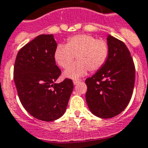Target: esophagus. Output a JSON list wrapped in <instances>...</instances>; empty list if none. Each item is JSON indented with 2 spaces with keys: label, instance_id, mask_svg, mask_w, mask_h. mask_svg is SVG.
Masks as SVG:
<instances>
[{
  "label": "esophagus",
  "instance_id": "34e87169",
  "mask_svg": "<svg viewBox=\"0 0 148 148\" xmlns=\"http://www.w3.org/2000/svg\"><path fill=\"white\" fill-rule=\"evenodd\" d=\"M80 82V80H74V81H73V83H74V85H76V84H77L78 83Z\"/></svg>",
  "mask_w": 148,
  "mask_h": 148
}]
</instances>
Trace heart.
Wrapping results in <instances>:
<instances>
[{"mask_svg":"<svg viewBox=\"0 0 148 148\" xmlns=\"http://www.w3.org/2000/svg\"><path fill=\"white\" fill-rule=\"evenodd\" d=\"M109 56V45L102 39L89 34L76 35L68 38L66 45L56 47L54 58L59 67L67 68L76 57L78 62L64 72V77L77 79L88 70L97 72L103 68Z\"/></svg>","mask_w":148,"mask_h":148,"instance_id":"obj_1","label":"heart"}]
</instances>
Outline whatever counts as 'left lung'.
<instances>
[{
    "label": "left lung",
    "instance_id": "1",
    "mask_svg": "<svg viewBox=\"0 0 148 148\" xmlns=\"http://www.w3.org/2000/svg\"><path fill=\"white\" fill-rule=\"evenodd\" d=\"M109 56L103 68L85 80L91 112L103 119L121 113L129 103L135 80L132 57L122 41L109 36Z\"/></svg>",
    "mask_w": 148,
    "mask_h": 148
}]
</instances>
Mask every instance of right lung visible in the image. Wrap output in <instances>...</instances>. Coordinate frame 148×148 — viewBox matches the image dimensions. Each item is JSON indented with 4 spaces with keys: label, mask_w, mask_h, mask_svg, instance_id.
I'll list each match as a JSON object with an SVG mask.
<instances>
[{
    "label": "right lung",
    "mask_w": 148,
    "mask_h": 148,
    "mask_svg": "<svg viewBox=\"0 0 148 148\" xmlns=\"http://www.w3.org/2000/svg\"><path fill=\"white\" fill-rule=\"evenodd\" d=\"M57 43L53 35H39L18 51L14 79L23 106L37 119L51 122L64 113L74 89L65 78L55 84L62 71L55 64Z\"/></svg>",
    "instance_id": "obj_1"
}]
</instances>
